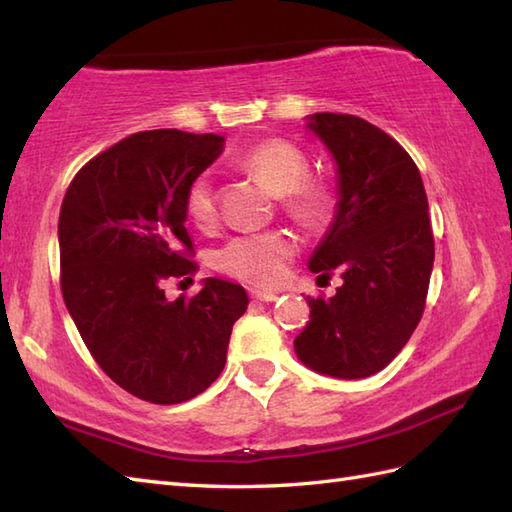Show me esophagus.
Segmentation results:
<instances>
[{
    "label": "esophagus",
    "instance_id": "34e87169",
    "mask_svg": "<svg viewBox=\"0 0 512 512\" xmlns=\"http://www.w3.org/2000/svg\"><path fill=\"white\" fill-rule=\"evenodd\" d=\"M250 297L257 299V301H266V303L277 299L275 292H262V290H250Z\"/></svg>",
    "mask_w": 512,
    "mask_h": 512
}]
</instances>
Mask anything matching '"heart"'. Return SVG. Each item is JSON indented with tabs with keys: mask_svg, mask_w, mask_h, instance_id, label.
Wrapping results in <instances>:
<instances>
[{
	"mask_svg": "<svg viewBox=\"0 0 512 512\" xmlns=\"http://www.w3.org/2000/svg\"><path fill=\"white\" fill-rule=\"evenodd\" d=\"M237 167L275 193L281 209L299 224L319 226L330 217L334 206L330 184L319 178H308V156L288 140L268 138L248 147L237 156ZM187 211L198 224L213 220L215 187L209 173H200L189 184ZM295 250V237L281 228L244 233L231 237L217 250V266L226 275L242 279L246 284L273 286L284 279Z\"/></svg>",
	"mask_w": 512,
	"mask_h": 512,
	"instance_id": "1",
	"label": "heart"
}]
</instances>
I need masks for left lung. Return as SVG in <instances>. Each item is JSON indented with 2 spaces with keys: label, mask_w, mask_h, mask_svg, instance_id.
<instances>
[{
  "label": "left lung",
  "mask_w": 512,
  "mask_h": 512,
  "mask_svg": "<svg viewBox=\"0 0 512 512\" xmlns=\"http://www.w3.org/2000/svg\"><path fill=\"white\" fill-rule=\"evenodd\" d=\"M308 127L332 154L339 187L308 268L343 286L330 299L308 297L295 352L319 374L365 378L394 361L424 312L436 257L427 193L416 162L376 125L319 112Z\"/></svg>",
  "instance_id": "obj_1"
}]
</instances>
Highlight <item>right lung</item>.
Masks as SVG:
<instances>
[{"label":"right lung","mask_w":512,"mask_h":512,"mask_svg":"<svg viewBox=\"0 0 512 512\" xmlns=\"http://www.w3.org/2000/svg\"><path fill=\"white\" fill-rule=\"evenodd\" d=\"M224 136L151 129L81 167L61 204L65 308L94 361L118 387L178 405L222 374L246 290L209 277L169 301L162 281L193 275L187 189L222 154Z\"/></svg>","instance_id":"obj_1"}]
</instances>
